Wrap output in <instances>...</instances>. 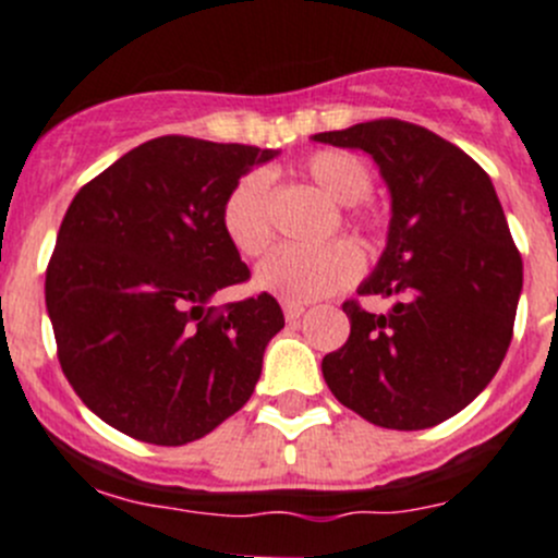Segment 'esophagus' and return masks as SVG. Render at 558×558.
<instances>
[{
    "label": "esophagus",
    "instance_id": "34e87169",
    "mask_svg": "<svg viewBox=\"0 0 558 558\" xmlns=\"http://www.w3.org/2000/svg\"><path fill=\"white\" fill-rule=\"evenodd\" d=\"M303 314H305V305L303 303H283L286 322H296Z\"/></svg>",
    "mask_w": 558,
    "mask_h": 558
}]
</instances>
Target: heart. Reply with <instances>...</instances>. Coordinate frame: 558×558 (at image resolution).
Wrapping results in <instances>:
<instances>
[{
    "instance_id": "heart-1",
    "label": "heart",
    "mask_w": 558,
    "mask_h": 558,
    "mask_svg": "<svg viewBox=\"0 0 558 558\" xmlns=\"http://www.w3.org/2000/svg\"><path fill=\"white\" fill-rule=\"evenodd\" d=\"M305 175L330 201L350 208V220L361 228H372L377 215L363 203L372 192V170L352 150H314L303 165ZM272 186L264 170H250L228 190L222 201V231L242 255H262L272 244ZM361 250L350 242H330L319 247L272 250L255 272V286L286 303H311L347 289L361 275Z\"/></svg>"
}]
</instances>
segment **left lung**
<instances>
[{
    "label": "left lung",
    "mask_w": 558,
    "mask_h": 558,
    "mask_svg": "<svg viewBox=\"0 0 558 558\" xmlns=\"http://www.w3.org/2000/svg\"><path fill=\"white\" fill-rule=\"evenodd\" d=\"M319 143L361 148L390 190L388 247L361 296H393L388 314L343 303L350 338L322 361L343 408L385 429H426L487 388L512 341L523 289L490 175L449 140L379 118Z\"/></svg>",
    "instance_id": "left-lung-1"
}]
</instances>
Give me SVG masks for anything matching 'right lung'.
Listing matches in <instances>:
<instances>
[{
  "instance_id": "right-lung-1",
  "label": "right lung",
  "mask_w": 558,
  "mask_h": 558,
  "mask_svg": "<svg viewBox=\"0 0 558 558\" xmlns=\"http://www.w3.org/2000/svg\"><path fill=\"white\" fill-rule=\"evenodd\" d=\"M278 150L168 134L87 181L46 267L57 357L76 397L123 435L184 446L244 408L283 327L267 291L215 308L250 280L222 201Z\"/></svg>"
}]
</instances>
